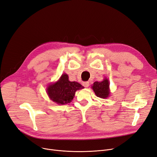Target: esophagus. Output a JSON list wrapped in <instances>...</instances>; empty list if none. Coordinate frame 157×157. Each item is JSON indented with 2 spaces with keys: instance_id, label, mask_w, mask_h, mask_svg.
Returning <instances> with one entry per match:
<instances>
[{
  "instance_id": "1",
  "label": "esophagus",
  "mask_w": 157,
  "mask_h": 157,
  "mask_svg": "<svg viewBox=\"0 0 157 157\" xmlns=\"http://www.w3.org/2000/svg\"><path fill=\"white\" fill-rule=\"evenodd\" d=\"M83 86H84L85 87L87 88V87H88V86H89V82H88V81L84 82V83H83Z\"/></svg>"
}]
</instances>
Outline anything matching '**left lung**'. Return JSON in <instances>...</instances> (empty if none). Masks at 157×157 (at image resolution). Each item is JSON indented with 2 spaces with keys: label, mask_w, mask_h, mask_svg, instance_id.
<instances>
[{
  "label": "left lung",
  "mask_w": 157,
  "mask_h": 157,
  "mask_svg": "<svg viewBox=\"0 0 157 157\" xmlns=\"http://www.w3.org/2000/svg\"><path fill=\"white\" fill-rule=\"evenodd\" d=\"M92 88L94 90L95 95L98 97L106 98L109 96V83L108 79L105 78L101 82H94Z\"/></svg>",
  "instance_id": "left-lung-1"
}]
</instances>
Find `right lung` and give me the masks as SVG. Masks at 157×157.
<instances>
[{"instance_id":"right-lung-1","label":"right lung","mask_w":157,"mask_h":157,"mask_svg":"<svg viewBox=\"0 0 157 157\" xmlns=\"http://www.w3.org/2000/svg\"><path fill=\"white\" fill-rule=\"evenodd\" d=\"M83 88L78 82L70 81L67 74H63L56 83L49 85L47 88V94L54 102L63 105L70 103L77 90Z\"/></svg>"}]
</instances>
